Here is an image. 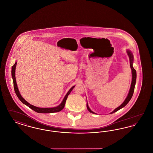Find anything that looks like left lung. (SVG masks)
I'll list each match as a JSON object with an SVG mask.
<instances>
[{"label": "left lung", "mask_w": 153, "mask_h": 153, "mask_svg": "<svg viewBox=\"0 0 153 153\" xmlns=\"http://www.w3.org/2000/svg\"><path fill=\"white\" fill-rule=\"evenodd\" d=\"M127 53L128 56V57L130 59V68H131V73H132V81H131V87H130V89L129 90V92H128V94L127 95V97L126 98V99L124 100L123 102L118 107H117V108L114 109L112 112H111L110 114H113L115 112L117 111L118 110L123 108L124 107H125L127 103L128 102H130V100H131V97L134 94V88H135V84H136V79H137V72H136V70L133 68V61H134V56H133V54L131 52L130 50L127 49ZM87 109L92 114H95L94 112H93L91 109H90V108L88 106V104L87 100Z\"/></svg>", "instance_id": "8db88e82"}]
</instances>
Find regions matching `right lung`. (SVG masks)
Returning a JSON list of instances; mask_svg holds the SVG:
<instances>
[{
    "label": "right lung",
    "instance_id": "add662e5",
    "mask_svg": "<svg viewBox=\"0 0 153 153\" xmlns=\"http://www.w3.org/2000/svg\"><path fill=\"white\" fill-rule=\"evenodd\" d=\"M16 63L17 62H15L14 65L12 66V69H11V76H12V78L13 80V83H14V87L15 92L16 96H18V97L19 98V99L21 101V102L25 105H26L27 107H29L30 108H31L33 110H34V111H36L38 113H43V114H48V113H53V112H57L60 111H61L62 109L64 108L65 106V104L66 100L67 99V97L68 96V95L70 94V93L71 92V91H72L73 88H74V85L71 88L69 91L67 92V94H66L64 98L63 99L62 101L61 102V104L59 105H58L57 107H51V108H40V107H37L34 105H33L31 104H30L29 102L26 101L21 95L18 88L17 86V84H16V81L15 79V68H16Z\"/></svg>",
    "mask_w": 153,
    "mask_h": 153
}]
</instances>
